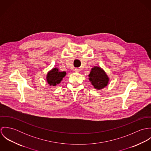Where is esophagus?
<instances>
[{"label": "esophagus", "instance_id": "34e87169", "mask_svg": "<svg viewBox=\"0 0 151 151\" xmlns=\"http://www.w3.org/2000/svg\"><path fill=\"white\" fill-rule=\"evenodd\" d=\"M74 71L75 73H78L80 71V69L77 68H74Z\"/></svg>", "mask_w": 151, "mask_h": 151}]
</instances>
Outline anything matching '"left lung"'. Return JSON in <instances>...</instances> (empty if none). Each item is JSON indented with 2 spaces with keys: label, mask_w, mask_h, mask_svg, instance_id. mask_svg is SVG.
I'll return each mask as SVG.
<instances>
[{
  "label": "left lung",
  "mask_w": 151,
  "mask_h": 151,
  "mask_svg": "<svg viewBox=\"0 0 151 151\" xmlns=\"http://www.w3.org/2000/svg\"><path fill=\"white\" fill-rule=\"evenodd\" d=\"M89 80L96 89H101L108 86L109 78L105 71L99 67L95 66L88 75Z\"/></svg>",
  "instance_id": "left-lung-1"
}]
</instances>
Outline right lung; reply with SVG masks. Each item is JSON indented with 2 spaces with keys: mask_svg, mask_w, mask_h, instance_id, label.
<instances>
[{
  "mask_svg": "<svg viewBox=\"0 0 151 151\" xmlns=\"http://www.w3.org/2000/svg\"><path fill=\"white\" fill-rule=\"evenodd\" d=\"M66 75L65 71H60L58 68H53L46 76V80L50 86H56L59 84Z\"/></svg>",
  "mask_w": 151,
  "mask_h": 151,
  "instance_id": "add662e5",
  "label": "right lung"
}]
</instances>
